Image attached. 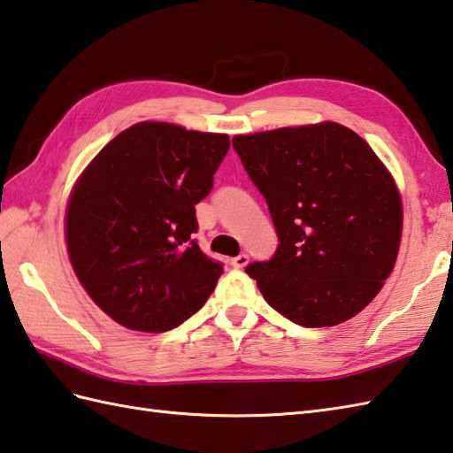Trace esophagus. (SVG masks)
<instances>
[{"instance_id": "1", "label": "esophagus", "mask_w": 453, "mask_h": 453, "mask_svg": "<svg viewBox=\"0 0 453 453\" xmlns=\"http://www.w3.org/2000/svg\"><path fill=\"white\" fill-rule=\"evenodd\" d=\"M248 261H250L248 254H240V256L230 259V264H233V267H236V269H244L248 265Z\"/></svg>"}]
</instances>
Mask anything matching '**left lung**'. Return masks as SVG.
Here are the masks:
<instances>
[{"label":"left lung","instance_id":"obj_1","mask_svg":"<svg viewBox=\"0 0 453 453\" xmlns=\"http://www.w3.org/2000/svg\"><path fill=\"white\" fill-rule=\"evenodd\" d=\"M265 197L279 246L246 273L267 303L303 327L343 324L394 269L403 207L374 150L335 122L234 135Z\"/></svg>","mask_w":453,"mask_h":453}]
</instances>
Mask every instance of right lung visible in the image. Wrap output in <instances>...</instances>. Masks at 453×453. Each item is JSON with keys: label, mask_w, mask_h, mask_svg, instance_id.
Masks as SVG:
<instances>
[{"label": "right lung", "mask_w": 453, "mask_h": 453, "mask_svg": "<svg viewBox=\"0 0 453 453\" xmlns=\"http://www.w3.org/2000/svg\"><path fill=\"white\" fill-rule=\"evenodd\" d=\"M228 147L225 134L142 122L79 176L65 213L69 259L88 296L119 326L174 329L215 290L223 264L194 240L196 205Z\"/></svg>", "instance_id": "obj_1"}]
</instances>
